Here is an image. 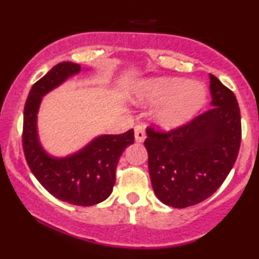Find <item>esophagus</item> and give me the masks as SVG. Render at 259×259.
<instances>
[{"mask_svg":"<svg viewBox=\"0 0 259 259\" xmlns=\"http://www.w3.org/2000/svg\"><path fill=\"white\" fill-rule=\"evenodd\" d=\"M134 134H135V142L137 143H143L145 140L146 135H145V129L140 125H137L134 127Z\"/></svg>","mask_w":259,"mask_h":259,"instance_id":"1","label":"esophagus"}]
</instances>
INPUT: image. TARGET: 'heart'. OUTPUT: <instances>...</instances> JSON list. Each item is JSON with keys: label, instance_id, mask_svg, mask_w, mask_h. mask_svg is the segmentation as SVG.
I'll use <instances>...</instances> for the list:
<instances>
[{"label": "heart", "instance_id": "obj_1", "mask_svg": "<svg viewBox=\"0 0 259 259\" xmlns=\"http://www.w3.org/2000/svg\"><path fill=\"white\" fill-rule=\"evenodd\" d=\"M135 101L143 105L159 104L154 121L165 130L187 124L204 106L207 90L203 83L179 77H155L142 83Z\"/></svg>", "mask_w": 259, "mask_h": 259}]
</instances>
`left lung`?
Listing matches in <instances>:
<instances>
[{
    "label": "left lung",
    "instance_id": "left-lung-1",
    "mask_svg": "<svg viewBox=\"0 0 259 259\" xmlns=\"http://www.w3.org/2000/svg\"><path fill=\"white\" fill-rule=\"evenodd\" d=\"M209 109L169 133L148 127L144 145L158 199L187 208L209 198L228 177L238 156L242 127L234 94L209 74Z\"/></svg>",
    "mask_w": 259,
    "mask_h": 259
}]
</instances>
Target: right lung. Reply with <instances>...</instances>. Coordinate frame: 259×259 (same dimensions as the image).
Here are the masks:
<instances>
[{
	"label": "right lung",
	"instance_id": "1",
	"mask_svg": "<svg viewBox=\"0 0 259 259\" xmlns=\"http://www.w3.org/2000/svg\"><path fill=\"white\" fill-rule=\"evenodd\" d=\"M80 71V65L60 62L31 88L23 111L22 145L31 171L49 193L62 202L89 207L104 202L113 192L116 165L134 143V130L99 135L67 156H52L44 149L37 133L42 98Z\"/></svg>",
	"mask_w": 259,
	"mask_h": 259
}]
</instances>
